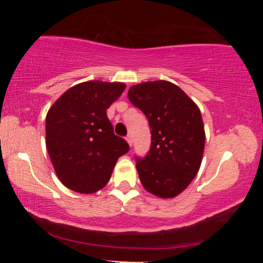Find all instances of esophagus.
Returning <instances> with one entry per match:
<instances>
[{
	"label": "esophagus",
	"mask_w": 263,
	"mask_h": 263,
	"mask_svg": "<svg viewBox=\"0 0 263 263\" xmlns=\"http://www.w3.org/2000/svg\"><path fill=\"white\" fill-rule=\"evenodd\" d=\"M126 141H127V143L129 144V146H132V136L128 135L127 137H126Z\"/></svg>",
	"instance_id": "34e87169"
}]
</instances>
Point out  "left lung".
<instances>
[{"instance_id":"8db88e82","label":"left lung","mask_w":263,"mask_h":263,"mask_svg":"<svg viewBox=\"0 0 263 263\" xmlns=\"http://www.w3.org/2000/svg\"><path fill=\"white\" fill-rule=\"evenodd\" d=\"M128 99L148 119L152 143L137 159L143 188L162 199L179 195L198 174L205 131L198 105L167 80L144 81L128 89Z\"/></svg>"}]
</instances>
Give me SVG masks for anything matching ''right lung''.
I'll return each mask as SVG.
<instances>
[{"label": "right lung", "instance_id": "right-lung-1", "mask_svg": "<svg viewBox=\"0 0 263 263\" xmlns=\"http://www.w3.org/2000/svg\"><path fill=\"white\" fill-rule=\"evenodd\" d=\"M125 89L119 81H84L50 106L45 144L66 188L81 194L99 192L110 180L117 159L128 152V143L114 134L106 114Z\"/></svg>", "mask_w": 263, "mask_h": 263}]
</instances>
